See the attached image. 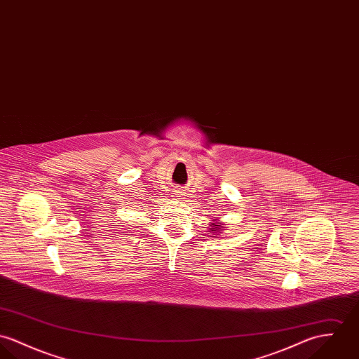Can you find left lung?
<instances>
[{"label": "left lung", "instance_id": "8db88e82", "mask_svg": "<svg viewBox=\"0 0 359 359\" xmlns=\"http://www.w3.org/2000/svg\"><path fill=\"white\" fill-rule=\"evenodd\" d=\"M222 230H223V224H220V223H212V229H210V231H213L215 234H213V237H219V233H222Z\"/></svg>", "mask_w": 359, "mask_h": 359}]
</instances>
